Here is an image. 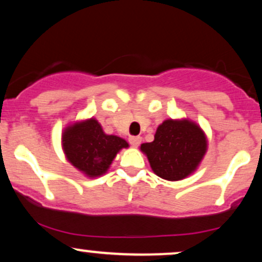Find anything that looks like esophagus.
Segmentation results:
<instances>
[{"label": "esophagus", "instance_id": "1", "mask_svg": "<svg viewBox=\"0 0 262 262\" xmlns=\"http://www.w3.org/2000/svg\"><path fill=\"white\" fill-rule=\"evenodd\" d=\"M129 144H130L132 146H138L139 144L141 143V138L139 135H132V137H129Z\"/></svg>", "mask_w": 262, "mask_h": 262}]
</instances>
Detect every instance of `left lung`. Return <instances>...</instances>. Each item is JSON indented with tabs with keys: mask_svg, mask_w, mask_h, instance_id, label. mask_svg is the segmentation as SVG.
<instances>
[{
	"mask_svg": "<svg viewBox=\"0 0 262 262\" xmlns=\"http://www.w3.org/2000/svg\"><path fill=\"white\" fill-rule=\"evenodd\" d=\"M140 149L156 175L177 181L196 170L206 152L207 140L194 123L169 119L159 125L154 141L141 144Z\"/></svg>",
	"mask_w": 262,
	"mask_h": 262,
	"instance_id": "8db88e82",
	"label": "left lung"
}]
</instances>
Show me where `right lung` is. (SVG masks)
<instances>
[{"mask_svg":"<svg viewBox=\"0 0 262 262\" xmlns=\"http://www.w3.org/2000/svg\"><path fill=\"white\" fill-rule=\"evenodd\" d=\"M62 146L75 167L96 177L106 172L117 152L127 148L128 143L116 135L104 134L98 122L91 118L66 129Z\"/></svg>","mask_w":262,"mask_h":262,"instance_id":"1","label":"right lung"}]
</instances>
